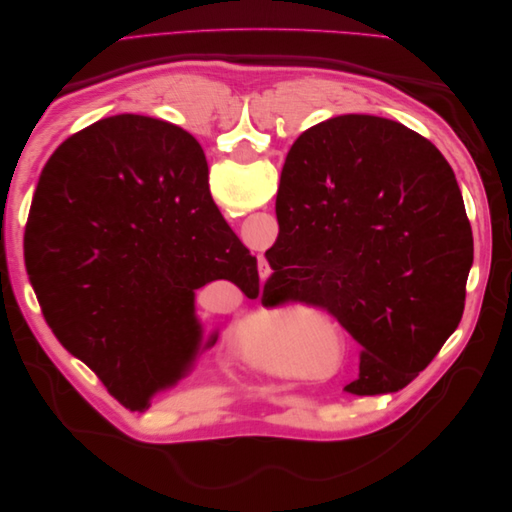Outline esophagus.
<instances>
[{"mask_svg": "<svg viewBox=\"0 0 512 512\" xmlns=\"http://www.w3.org/2000/svg\"><path fill=\"white\" fill-rule=\"evenodd\" d=\"M267 277H269V273H267V271H262V269H260V280H262V282H265V280H267Z\"/></svg>", "mask_w": 512, "mask_h": 512, "instance_id": "34e87169", "label": "esophagus"}]
</instances>
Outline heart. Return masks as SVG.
<instances>
[{"instance_id":"heart-1","label":"heart","mask_w":512,"mask_h":512,"mask_svg":"<svg viewBox=\"0 0 512 512\" xmlns=\"http://www.w3.org/2000/svg\"><path fill=\"white\" fill-rule=\"evenodd\" d=\"M297 331V324L286 316L277 318H262L247 324L243 329V342L250 356L256 359H267V356L275 354V348L280 346L284 339H290Z\"/></svg>"}]
</instances>
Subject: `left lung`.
<instances>
[{"instance_id":"obj_1","label":"left lung","mask_w":512,"mask_h":512,"mask_svg":"<svg viewBox=\"0 0 512 512\" xmlns=\"http://www.w3.org/2000/svg\"><path fill=\"white\" fill-rule=\"evenodd\" d=\"M262 305L327 309L363 346L354 395L408 386L455 333L474 239L453 168L397 121L342 115L290 147Z\"/></svg>"}]
</instances>
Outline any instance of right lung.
Here are the masks:
<instances>
[{"instance_id":"right-lung-1","label":"right lung","mask_w":512,"mask_h":512,"mask_svg":"<svg viewBox=\"0 0 512 512\" xmlns=\"http://www.w3.org/2000/svg\"><path fill=\"white\" fill-rule=\"evenodd\" d=\"M23 245L46 324L130 410L218 342L194 314L198 288L228 280L258 294L256 256L213 203L203 147L153 117H106L61 143Z\"/></svg>"}]
</instances>
